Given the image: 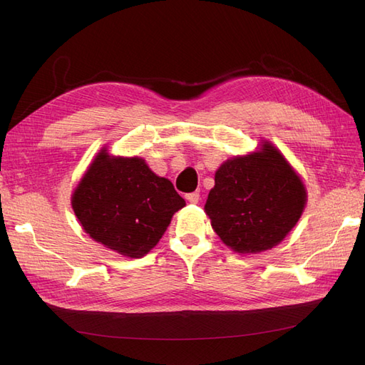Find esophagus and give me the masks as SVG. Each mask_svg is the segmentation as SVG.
<instances>
[{
    "label": "esophagus",
    "instance_id": "34e87169",
    "mask_svg": "<svg viewBox=\"0 0 365 365\" xmlns=\"http://www.w3.org/2000/svg\"><path fill=\"white\" fill-rule=\"evenodd\" d=\"M201 195H200V192H193V193H189V195H185V200L189 201V202H192V204H197V201L201 200L200 197Z\"/></svg>",
    "mask_w": 365,
    "mask_h": 365
}]
</instances>
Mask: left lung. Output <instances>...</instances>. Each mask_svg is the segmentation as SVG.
Returning a JSON list of instances; mask_svg holds the SVG:
<instances>
[{"mask_svg": "<svg viewBox=\"0 0 365 365\" xmlns=\"http://www.w3.org/2000/svg\"><path fill=\"white\" fill-rule=\"evenodd\" d=\"M306 200L300 175L272 143L263 140L257 150L219 165L204 210L228 248L259 254L289 235Z\"/></svg>", "mask_w": 365, "mask_h": 365, "instance_id": "left-lung-1", "label": "left lung"}]
</instances>
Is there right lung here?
<instances>
[{"label": "right lung", "mask_w": 365, "mask_h": 365, "mask_svg": "<svg viewBox=\"0 0 365 365\" xmlns=\"http://www.w3.org/2000/svg\"><path fill=\"white\" fill-rule=\"evenodd\" d=\"M185 205L173 184L140 157L101 149L71 195L86 235L121 256L140 259L155 247L172 216Z\"/></svg>", "instance_id": "obj_1"}]
</instances>
